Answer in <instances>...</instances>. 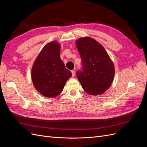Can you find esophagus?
<instances>
[{
  "label": "esophagus",
  "mask_w": 147,
  "mask_h": 147,
  "mask_svg": "<svg viewBox=\"0 0 147 147\" xmlns=\"http://www.w3.org/2000/svg\"><path fill=\"white\" fill-rule=\"evenodd\" d=\"M71 72H72V76L74 77L75 75V71L74 70H71Z\"/></svg>",
  "instance_id": "obj_1"
}]
</instances>
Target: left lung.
Here are the masks:
<instances>
[{"mask_svg": "<svg viewBox=\"0 0 147 147\" xmlns=\"http://www.w3.org/2000/svg\"><path fill=\"white\" fill-rule=\"evenodd\" d=\"M76 45L82 59L77 77L83 90L91 95L104 92L112 84L114 65L104 48L90 37L77 40Z\"/></svg>", "mask_w": 147, "mask_h": 147, "instance_id": "8db88e82", "label": "left lung"}]
</instances>
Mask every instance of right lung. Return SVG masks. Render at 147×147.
Instances as JSON below:
<instances>
[{
  "label": "right lung",
  "mask_w": 147,
  "mask_h": 147,
  "mask_svg": "<svg viewBox=\"0 0 147 147\" xmlns=\"http://www.w3.org/2000/svg\"><path fill=\"white\" fill-rule=\"evenodd\" d=\"M72 76L60 58V45L51 42L43 48L32 69V80L35 89L47 97L58 96L67 80Z\"/></svg>",
  "instance_id": "obj_1"
}]
</instances>
